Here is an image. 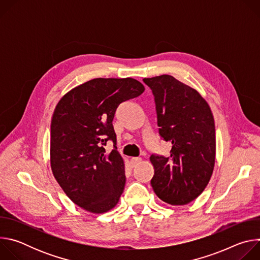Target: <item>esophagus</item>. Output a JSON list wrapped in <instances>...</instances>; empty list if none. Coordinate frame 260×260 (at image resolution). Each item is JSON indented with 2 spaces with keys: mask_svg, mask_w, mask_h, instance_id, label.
I'll return each mask as SVG.
<instances>
[{
  "mask_svg": "<svg viewBox=\"0 0 260 260\" xmlns=\"http://www.w3.org/2000/svg\"><path fill=\"white\" fill-rule=\"evenodd\" d=\"M141 160H142L141 157H133V158L131 159V165H132V167H136L137 165H139V164L141 162Z\"/></svg>",
  "mask_w": 260,
  "mask_h": 260,
  "instance_id": "esophagus-1",
  "label": "esophagus"
}]
</instances>
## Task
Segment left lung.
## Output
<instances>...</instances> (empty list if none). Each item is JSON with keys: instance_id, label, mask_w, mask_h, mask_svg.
<instances>
[{"instance_id": "obj_1", "label": "left lung", "mask_w": 260, "mask_h": 260, "mask_svg": "<svg viewBox=\"0 0 260 260\" xmlns=\"http://www.w3.org/2000/svg\"><path fill=\"white\" fill-rule=\"evenodd\" d=\"M154 96L160 138L172 144L169 156L151 154V186L173 206L186 205L206 188L216 153L212 111L202 95L173 76L144 78Z\"/></svg>"}]
</instances>
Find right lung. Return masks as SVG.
<instances>
[{
    "label": "right lung",
    "mask_w": 260,
    "mask_h": 260,
    "mask_svg": "<svg viewBox=\"0 0 260 260\" xmlns=\"http://www.w3.org/2000/svg\"><path fill=\"white\" fill-rule=\"evenodd\" d=\"M133 78H96L64 94L50 125V164L54 178L72 202L91 213L116 206L125 185L113 118L118 106L144 92ZM107 141L114 150L107 153Z\"/></svg>",
    "instance_id": "obj_1"
}]
</instances>
